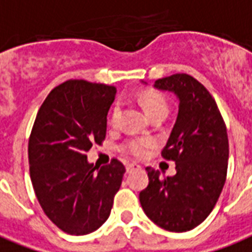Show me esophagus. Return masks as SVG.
Masks as SVG:
<instances>
[{"label": "esophagus", "instance_id": "34e87169", "mask_svg": "<svg viewBox=\"0 0 252 252\" xmlns=\"http://www.w3.org/2000/svg\"><path fill=\"white\" fill-rule=\"evenodd\" d=\"M139 168H141V167L137 163L126 164V172H131V171H133V169H139Z\"/></svg>", "mask_w": 252, "mask_h": 252}]
</instances>
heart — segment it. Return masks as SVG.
<instances>
[{"mask_svg": "<svg viewBox=\"0 0 252 252\" xmlns=\"http://www.w3.org/2000/svg\"><path fill=\"white\" fill-rule=\"evenodd\" d=\"M141 104L144 107L145 112L148 116H154V115H165L168 113V102L165 101V98L159 94V93L155 92H147L141 96ZM121 113V104L116 102L115 107L112 108L111 116H109V123L112 126H116L119 117ZM151 145V140L147 137H135V139H129L126 141V144L123 145V150L126 154L136 156V158H140L144 156L148 147Z\"/></svg>", "mask_w": 252, "mask_h": 252, "instance_id": "1", "label": "heart"}]
</instances>
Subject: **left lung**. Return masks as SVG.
Masks as SVG:
<instances>
[{"mask_svg": "<svg viewBox=\"0 0 252 252\" xmlns=\"http://www.w3.org/2000/svg\"><path fill=\"white\" fill-rule=\"evenodd\" d=\"M154 87L172 92L179 100L178 117L161 151L164 159L175 161L176 175L161 178L159 171L147 167L150 183L139 199L155 224L186 232L211 214L223 189L227 129L214 97L192 76L172 74L156 80Z\"/></svg>", "mask_w": 252, "mask_h": 252, "instance_id": "1", "label": "left lung"}]
</instances>
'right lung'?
<instances>
[{
	"label": "right lung",
	"instance_id": "add662e5",
	"mask_svg": "<svg viewBox=\"0 0 252 252\" xmlns=\"http://www.w3.org/2000/svg\"><path fill=\"white\" fill-rule=\"evenodd\" d=\"M115 96L116 88L105 84L65 81L48 94L32 129L34 192L45 215L70 235H87L105 223L123 182L119 160L98 169L85 155L105 139Z\"/></svg>",
	"mask_w": 252,
	"mask_h": 252
}]
</instances>
